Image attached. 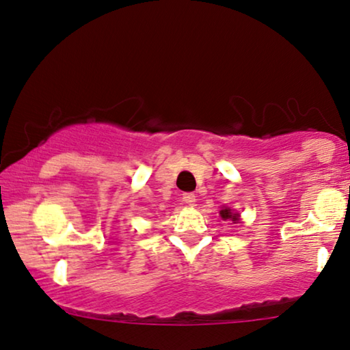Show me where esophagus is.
I'll return each instance as SVG.
<instances>
[{
  "mask_svg": "<svg viewBox=\"0 0 350 350\" xmlns=\"http://www.w3.org/2000/svg\"><path fill=\"white\" fill-rule=\"evenodd\" d=\"M181 199H183V202L188 205V207H194L196 205V194L194 193H185Z\"/></svg>",
  "mask_w": 350,
  "mask_h": 350,
  "instance_id": "34e87169",
  "label": "esophagus"
}]
</instances>
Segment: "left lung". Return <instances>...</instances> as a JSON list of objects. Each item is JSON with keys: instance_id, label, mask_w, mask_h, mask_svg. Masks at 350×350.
I'll return each instance as SVG.
<instances>
[{"instance_id": "8db88e82", "label": "left lung", "mask_w": 350, "mask_h": 350, "mask_svg": "<svg viewBox=\"0 0 350 350\" xmlns=\"http://www.w3.org/2000/svg\"><path fill=\"white\" fill-rule=\"evenodd\" d=\"M219 217H221L223 219H231V221H234V223H239V213L232 212L229 207H223L221 210H219Z\"/></svg>"}]
</instances>
